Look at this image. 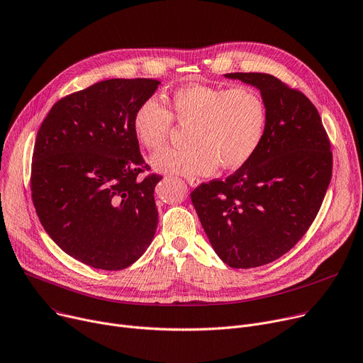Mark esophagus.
Wrapping results in <instances>:
<instances>
[{
  "label": "esophagus",
  "mask_w": 363,
  "mask_h": 363,
  "mask_svg": "<svg viewBox=\"0 0 363 363\" xmlns=\"http://www.w3.org/2000/svg\"><path fill=\"white\" fill-rule=\"evenodd\" d=\"M186 182H187L191 187H196V186H199V184H201V179H198V177H191V176L186 177Z\"/></svg>",
  "instance_id": "34e87169"
}]
</instances>
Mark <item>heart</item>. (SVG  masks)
<instances>
[{"label":"heart","mask_w":363,"mask_h":363,"mask_svg":"<svg viewBox=\"0 0 363 363\" xmlns=\"http://www.w3.org/2000/svg\"><path fill=\"white\" fill-rule=\"evenodd\" d=\"M165 106L148 99L135 111L133 132L147 150L161 148L174 122L189 126L186 148L152 155L154 169L169 174H209L216 167L237 170L259 150L267 126V107L253 87L190 84L177 89Z\"/></svg>","instance_id":"obj_1"}]
</instances>
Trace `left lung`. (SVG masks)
<instances>
[{"mask_svg": "<svg viewBox=\"0 0 363 363\" xmlns=\"http://www.w3.org/2000/svg\"><path fill=\"white\" fill-rule=\"evenodd\" d=\"M225 77L260 90L266 132L234 174L199 184L190 198L220 260L250 269L282 257L308 231L331 180L333 152L318 110L302 91L270 74Z\"/></svg>", "mask_w": 363, "mask_h": 363, "instance_id": "8db88e82", "label": "left lung"}]
</instances>
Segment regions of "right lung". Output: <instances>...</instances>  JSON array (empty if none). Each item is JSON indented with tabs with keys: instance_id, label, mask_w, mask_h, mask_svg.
<instances>
[{
	"instance_id": "1",
	"label": "right lung",
	"mask_w": 363,
	"mask_h": 363,
	"mask_svg": "<svg viewBox=\"0 0 363 363\" xmlns=\"http://www.w3.org/2000/svg\"><path fill=\"white\" fill-rule=\"evenodd\" d=\"M160 84L111 78L62 97L42 122L32 157V201L40 224L67 255L101 270L141 257L158 224L162 179L139 152L136 108Z\"/></svg>"
}]
</instances>
